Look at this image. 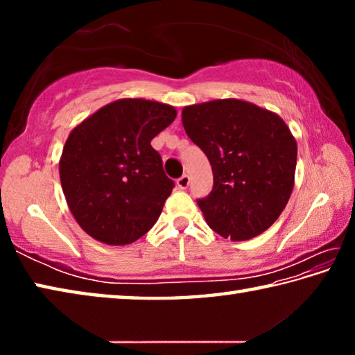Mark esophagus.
<instances>
[{
  "label": "esophagus",
  "mask_w": 355,
  "mask_h": 355,
  "mask_svg": "<svg viewBox=\"0 0 355 355\" xmlns=\"http://www.w3.org/2000/svg\"><path fill=\"white\" fill-rule=\"evenodd\" d=\"M177 186H178L180 189H186V188H188V186H189V175H186V173H184V175L180 177V178L177 180Z\"/></svg>",
  "instance_id": "34e87169"
}]
</instances>
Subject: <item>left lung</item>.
<instances>
[{
	"instance_id": "obj_1",
	"label": "left lung",
	"mask_w": 355,
	"mask_h": 355,
	"mask_svg": "<svg viewBox=\"0 0 355 355\" xmlns=\"http://www.w3.org/2000/svg\"><path fill=\"white\" fill-rule=\"evenodd\" d=\"M182 122L211 164L213 191L197 200L207 224L232 241L266 232L294 188L297 144L284 119L224 98L184 106Z\"/></svg>"
}]
</instances>
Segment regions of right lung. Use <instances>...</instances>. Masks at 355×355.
I'll return each instance as SVG.
<instances>
[{
    "label": "right lung",
    "mask_w": 355,
    "mask_h": 355,
    "mask_svg": "<svg viewBox=\"0 0 355 355\" xmlns=\"http://www.w3.org/2000/svg\"><path fill=\"white\" fill-rule=\"evenodd\" d=\"M175 117L171 105L120 98L70 131L59 177L70 213L89 236L127 245L158 220L173 182L150 141Z\"/></svg>",
    "instance_id": "obj_1"
}]
</instances>
